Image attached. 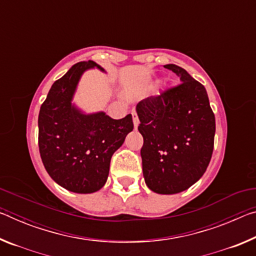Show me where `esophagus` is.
<instances>
[{
	"label": "esophagus",
	"instance_id": "esophagus-1",
	"mask_svg": "<svg viewBox=\"0 0 256 256\" xmlns=\"http://www.w3.org/2000/svg\"><path fill=\"white\" fill-rule=\"evenodd\" d=\"M131 114H132V118H133V124H134V128H138V118L136 112L133 110V112H131Z\"/></svg>",
	"mask_w": 256,
	"mask_h": 256
}]
</instances>
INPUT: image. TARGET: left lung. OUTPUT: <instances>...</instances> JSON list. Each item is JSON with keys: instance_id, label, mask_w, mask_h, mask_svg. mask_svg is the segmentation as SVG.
<instances>
[{"instance_id": "obj_1", "label": "left lung", "mask_w": 256, "mask_h": 256, "mask_svg": "<svg viewBox=\"0 0 256 256\" xmlns=\"http://www.w3.org/2000/svg\"><path fill=\"white\" fill-rule=\"evenodd\" d=\"M164 68L182 84L136 105L146 184L158 194H176L201 178L214 151L216 120L204 86L175 64Z\"/></svg>"}]
</instances>
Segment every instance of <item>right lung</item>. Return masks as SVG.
<instances>
[{
    "label": "right lung",
    "mask_w": 256,
    "mask_h": 256,
    "mask_svg": "<svg viewBox=\"0 0 256 256\" xmlns=\"http://www.w3.org/2000/svg\"><path fill=\"white\" fill-rule=\"evenodd\" d=\"M94 60L73 66L56 80L38 116V146L45 170L74 193H94L105 185L112 154L133 130L132 115L112 120L104 112L84 114L72 104L76 86Z\"/></svg>",
    "instance_id": "right-lung-1"
}]
</instances>
